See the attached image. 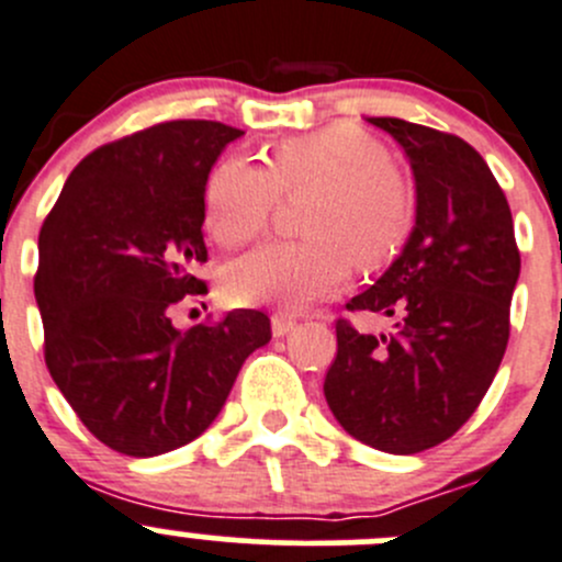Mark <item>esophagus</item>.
<instances>
[{
	"label": "esophagus",
	"mask_w": 562,
	"mask_h": 562,
	"mask_svg": "<svg viewBox=\"0 0 562 562\" xmlns=\"http://www.w3.org/2000/svg\"><path fill=\"white\" fill-rule=\"evenodd\" d=\"M294 325H297V319L292 314H286V311H276L273 314V336H286Z\"/></svg>",
	"instance_id": "34e87169"
}]
</instances>
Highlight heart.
Listing matches in <instances>:
<instances>
[{
	"label": "heart",
	"mask_w": 562,
	"mask_h": 562,
	"mask_svg": "<svg viewBox=\"0 0 562 562\" xmlns=\"http://www.w3.org/2000/svg\"><path fill=\"white\" fill-rule=\"evenodd\" d=\"M305 237L259 246L224 270L226 300L297 311L327 297L352 273L391 262L415 229V191L391 153L349 125L289 136L268 164L229 155L204 182V229L218 246L240 248L268 229L279 199L303 196Z\"/></svg>",
	"instance_id": "b5f03b06"
}]
</instances>
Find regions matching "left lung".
Listing matches in <instances>:
<instances>
[{
  "mask_svg": "<svg viewBox=\"0 0 562 562\" xmlns=\"http://www.w3.org/2000/svg\"><path fill=\"white\" fill-rule=\"evenodd\" d=\"M407 153L418 191L402 257L347 311L393 316L391 336L336 322L325 398L338 424L385 453H420L457 435L499 369L510 336L519 248L508 199L464 138L369 116Z\"/></svg>",
  "mask_w": 562,
  "mask_h": 562,
  "instance_id": "obj_1",
  "label": "left lung"
}]
</instances>
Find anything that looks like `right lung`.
I'll list each match as a JSON object with an SVG mask.
<instances>
[{"label":"right lung","mask_w":562,"mask_h":562,"mask_svg":"<svg viewBox=\"0 0 562 562\" xmlns=\"http://www.w3.org/2000/svg\"><path fill=\"white\" fill-rule=\"evenodd\" d=\"M237 136L224 122L171 120L103 144L43 221L35 297L46 366L81 424L125 457L196 440L273 336L254 308L186 333L171 325L175 305L207 294L193 273L207 262L204 182Z\"/></svg>","instance_id":"right-lung-1"}]
</instances>
